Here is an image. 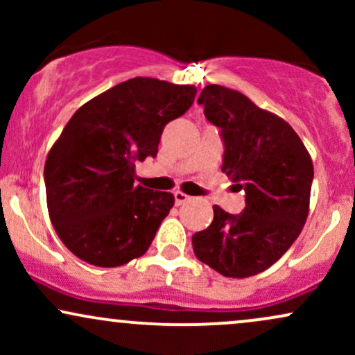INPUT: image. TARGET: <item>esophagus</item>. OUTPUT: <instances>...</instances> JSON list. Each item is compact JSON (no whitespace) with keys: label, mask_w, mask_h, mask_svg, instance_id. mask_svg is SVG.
<instances>
[{"label":"esophagus","mask_w":355,"mask_h":355,"mask_svg":"<svg viewBox=\"0 0 355 355\" xmlns=\"http://www.w3.org/2000/svg\"><path fill=\"white\" fill-rule=\"evenodd\" d=\"M175 203H177V205H182V203H185V202H189L190 200V197L187 193H183V191H175Z\"/></svg>","instance_id":"1"}]
</instances>
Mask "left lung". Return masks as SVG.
<instances>
[{"instance_id": "obj_1", "label": "left lung", "mask_w": 355, "mask_h": 355, "mask_svg": "<svg viewBox=\"0 0 355 355\" xmlns=\"http://www.w3.org/2000/svg\"><path fill=\"white\" fill-rule=\"evenodd\" d=\"M198 103L222 130V172L245 190V209L230 215L214 205V222L191 237V245L197 259L218 274L245 279L274 266L302 232L312 158L284 118L237 89L207 85Z\"/></svg>"}]
</instances>
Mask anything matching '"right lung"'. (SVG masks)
I'll return each instance as SVG.
<instances>
[{"label":"right lung","instance_id":"1","mask_svg":"<svg viewBox=\"0 0 355 355\" xmlns=\"http://www.w3.org/2000/svg\"><path fill=\"white\" fill-rule=\"evenodd\" d=\"M195 95L193 85L137 76L76 110L44 164L48 214L71 254L120 267L148 250L175 197L135 185V162L157 155Z\"/></svg>","mask_w":355,"mask_h":355}]
</instances>
